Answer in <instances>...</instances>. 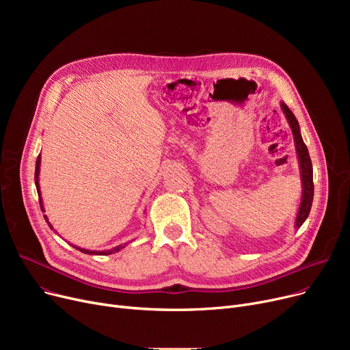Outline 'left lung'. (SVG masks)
Masks as SVG:
<instances>
[{"label":"left lung","instance_id":"obj_1","mask_svg":"<svg viewBox=\"0 0 350 350\" xmlns=\"http://www.w3.org/2000/svg\"><path fill=\"white\" fill-rule=\"evenodd\" d=\"M281 107L292 129V135H293V140H295L297 154L299 160V170H301V180H302V200H301L299 210L295 219V228H299L308 218L312 207V200H314V170H312V161L309 157L308 147L302 140V136L299 132V124L295 115L292 113V110L284 102L281 103Z\"/></svg>","mask_w":350,"mask_h":350}]
</instances>
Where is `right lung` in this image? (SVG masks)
Wrapping results in <instances>:
<instances>
[{
  "label": "right lung",
  "instance_id": "obj_1",
  "mask_svg": "<svg viewBox=\"0 0 350 350\" xmlns=\"http://www.w3.org/2000/svg\"><path fill=\"white\" fill-rule=\"evenodd\" d=\"M40 165H41V154L38 156V159H36V164H35V186H36V191H38V196H40V206H41V210L44 211V207H42V198H41V190H40V183H38ZM44 217H45V219H46L48 226L52 228V226H51V224H49V221H48L46 215H44ZM123 247H124V245H118V247H115V248H112V250H109V251H90V250H83V248H79V247H75V248H77V250H79V251H82V252H85V254H90V255H107V254H113V252L120 251Z\"/></svg>",
  "mask_w": 350,
  "mask_h": 350
}]
</instances>
